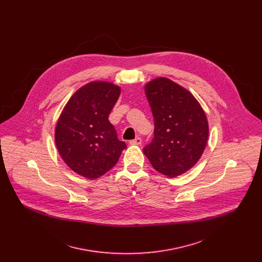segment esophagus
<instances>
[{
	"mask_svg": "<svg viewBox=\"0 0 262 262\" xmlns=\"http://www.w3.org/2000/svg\"><path fill=\"white\" fill-rule=\"evenodd\" d=\"M129 144H132V145H140L141 144V138L140 137H137V138L130 140Z\"/></svg>",
	"mask_w": 262,
	"mask_h": 262,
	"instance_id": "obj_1",
	"label": "esophagus"
}]
</instances>
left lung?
Listing matches in <instances>:
<instances>
[{
	"label": "left lung",
	"instance_id": "obj_1",
	"mask_svg": "<svg viewBox=\"0 0 262 262\" xmlns=\"http://www.w3.org/2000/svg\"><path fill=\"white\" fill-rule=\"evenodd\" d=\"M154 118V138L143 153L152 167L170 178L184 174L200 160L209 127L200 102L167 77L144 86Z\"/></svg>",
	"mask_w": 262,
	"mask_h": 262
}]
</instances>
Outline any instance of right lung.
<instances>
[{"mask_svg": "<svg viewBox=\"0 0 262 262\" xmlns=\"http://www.w3.org/2000/svg\"><path fill=\"white\" fill-rule=\"evenodd\" d=\"M121 94L112 82L95 80L77 89L55 127V142L62 160L89 180L106 174L126 147L108 117Z\"/></svg>", "mask_w": 262, "mask_h": 262, "instance_id": "1", "label": "right lung"}]
</instances>
